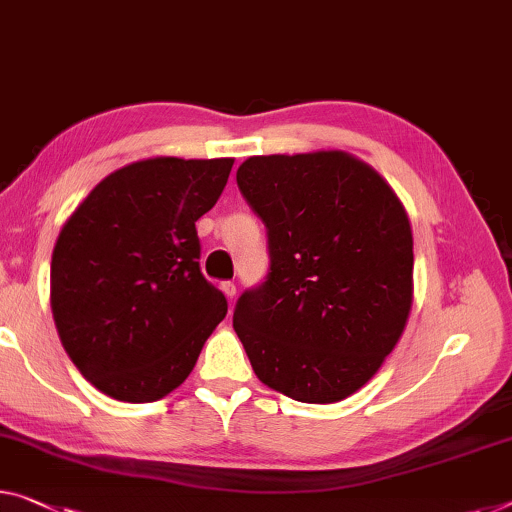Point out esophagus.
<instances>
[{"label":"esophagus","mask_w":512,"mask_h":512,"mask_svg":"<svg viewBox=\"0 0 512 512\" xmlns=\"http://www.w3.org/2000/svg\"><path fill=\"white\" fill-rule=\"evenodd\" d=\"M222 290H224V295L229 297V300H233V297H235V283L233 281H222Z\"/></svg>","instance_id":"obj_1"}]
</instances>
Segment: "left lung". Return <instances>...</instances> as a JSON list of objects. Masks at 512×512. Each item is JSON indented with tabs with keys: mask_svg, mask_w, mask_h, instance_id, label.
<instances>
[{
	"mask_svg": "<svg viewBox=\"0 0 512 512\" xmlns=\"http://www.w3.org/2000/svg\"><path fill=\"white\" fill-rule=\"evenodd\" d=\"M238 187L270 256L265 281L233 311L251 368L300 403L348 398L410 316V219L371 167L341 151L249 157Z\"/></svg>",
	"mask_w": 512,
	"mask_h": 512,
	"instance_id": "left-lung-1",
	"label": "left lung"
}]
</instances>
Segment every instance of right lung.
Segmentation results:
<instances>
[{
  "label": "right lung",
  "instance_id": "obj_1",
  "mask_svg": "<svg viewBox=\"0 0 512 512\" xmlns=\"http://www.w3.org/2000/svg\"><path fill=\"white\" fill-rule=\"evenodd\" d=\"M233 160L153 157L93 187L52 254L61 343L93 387L153 403L185 382L229 302L201 272L196 219L215 206Z\"/></svg>",
  "mask_w": 512,
  "mask_h": 512
}]
</instances>
